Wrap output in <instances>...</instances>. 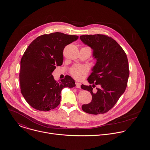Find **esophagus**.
Returning <instances> with one entry per match:
<instances>
[{
	"instance_id": "esophagus-1",
	"label": "esophagus",
	"mask_w": 150,
	"mask_h": 150,
	"mask_svg": "<svg viewBox=\"0 0 150 150\" xmlns=\"http://www.w3.org/2000/svg\"><path fill=\"white\" fill-rule=\"evenodd\" d=\"M81 83H76V87L77 88H80L81 87Z\"/></svg>"
}]
</instances>
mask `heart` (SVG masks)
<instances>
[{
  "instance_id": "1",
  "label": "heart",
  "mask_w": 150,
  "mask_h": 150,
  "mask_svg": "<svg viewBox=\"0 0 150 150\" xmlns=\"http://www.w3.org/2000/svg\"><path fill=\"white\" fill-rule=\"evenodd\" d=\"M71 75L77 80L83 79L88 73V69L85 66L76 65L70 69Z\"/></svg>"
}]
</instances>
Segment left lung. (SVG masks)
Instances as JSON below:
<instances>
[{
    "label": "left lung",
    "instance_id": "8db88e82",
    "mask_svg": "<svg viewBox=\"0 0 150 150\" xmlns=\"http://www.w3.org/2000/svg\"><path fill=\"white\" fill-rule=\"evenodd\" d=\"M81 40L93 50L96 63L87 80L93 86L81 88L92 95L91 102L82 106L84 111L91 114L107 112L116 104L125 92L129 76L127 56L115 40L105 35H82ZM99 85L95 93L93 88Z\"/></svg>",
    "mask_w": 150,
    "mask_h": 150
}]
</instances>
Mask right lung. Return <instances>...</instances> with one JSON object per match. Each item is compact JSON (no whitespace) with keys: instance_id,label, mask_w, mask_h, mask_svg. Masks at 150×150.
<instances>
[{"instance_id":"add662e5","label":"right lung","mask_w":150,"mask_h":150,"mask_svg":"<svg viewBox=\"0 0 150 150\" xmlns=\"http://www.w3.org/2000/svg\"><path fill=\"white\" fill-rule=\"evenodd\" d=\"M78 39V36L55 32L38 37L26 48L19 78L22 95L30 106L43 111L54 109L60 104L62 89L76 86L69 76L57 82L52 73L62 64L65 46Z\"/></svg>"}]
</instances>
